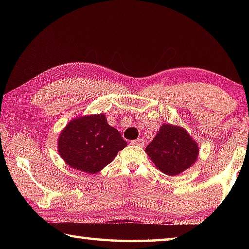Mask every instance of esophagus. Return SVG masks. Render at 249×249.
<instances>
[{
    "instance_id": "obj_1",
    "label": "esophagus",
    "mask_w": 249,
    "mask_h": 249,
    "mask_svg": "<svg viewBox=\"0 0 249 249\" xmlns=\"http://www.w3.org/2000/svg\"><path fill=\"white\" fill-rule=\"evenodd\" d=\"M132 142L133 145H136V146H141V147H142L144 146V144H145V142L142 141V140H141V138H137V140H135V141H132L130 142Z\"/></svg>"
}]
</instances>
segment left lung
I'll use <instances>...</instances> for the list:
<instances>
[{
	"instance_id": "8db88e82",
	"label": "left lung",
	"mask_w": 249,
	"mask_h": 249,
	"mask_svg": "<svg viewBox=\"0 0 249 249\" xmlns=\"http://www.w3.org/2000/svg\"><path fill=\"white\" fill-rule=\"evenodd\" d=\"M146 153L160 171L177 176L196 162L199 147L182 127L163 124L146 147Z\"/></svg>"
}]
</instances>
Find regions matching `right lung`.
<instances>
[{
    "label": "right lung",
    "mask_w": 249,
    "mask_h": 249,
    "mask_svg": "<svg viewBox=\"0 0 249 249\" xmlns=\"http://www.w3.org/2000/svg\"><path fill=\"white\" fill-rule=\"evenodd\" d=\"M127 146L104 114L73 119L58 141L59 155L74 169L96 174Z\"/></svg>",
    "instance_id": "add662e5"
}]
</instances>
